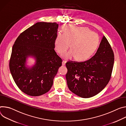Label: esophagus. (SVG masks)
I'll list each match as a JSON object with an SVG mask.
<instances>
[{
    "label": "esophagus",
    "mask_w": 126,
    "mask_h": 126,
    "mask_svg": "<svg viewBox=\"0 0 126 126\" xmlns=\"http://www.w3.org/2000/svg\"><path fill=\"white\" fill-rule=\"evenodd\" d=\"M66 61H65V60H63V62H62V65H64L65 64V63H66Z\"/></svg>",
    "instance_id": "34e87169"
}]
</instances>
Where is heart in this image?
<instances>
[{
	"label": "heart",
	"mask_w": 126,
	"mask_h": 126,
	"mask_svg": "<svg viewBox=\"0 0 126 126\" xmlns=\"http://www.w3.org/2000/svg\"><path fill=\"white\" fill-rule=\"evenodd\" d=\"M99 40L98 34L88 28L68 24L64 27L63 33L60 32L58 34L54 46L57 52L62 54L71 45L72 50L66 53L63 57L69 59L76 57L77 60L83 61L94 52Z\"/></svg>",
	"instance_id": "b5f03b06"
}]
</instances>
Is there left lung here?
<instances>
[{
	"mask_svg": "<svg viewBox=\"0 0 126 126\" xmlns=\"http://www.w3.org/2000/svg\"><path fill=\"white\" fill-rule=\"evenodd\" d=\"M114 63V54L104 36L94 56L81 62L66 63L68 89L77 95L89 98L101 92L109 82Z\"/></svg>",
	"mask_w": 126,
	"mask_h": 126,
	"instance_id": "1",
	"label": "left lung"
}]
</instances>
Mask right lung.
<instances>
[{
	"label": "right lung",
	"instance_id": "1",
	"mask_svg": "<svg viewBox=\"0 0 126 126\" xmlns=\"http://www.w3.org/2000/svg\"><path fill=\"white\" fill-rule=\"evenodd\" d=\"M59 24L37 22L20 33L13 45L9 69L16 85L24 93L39 96L51 89L62 60L55 51ZM29 56L36 60L32 68L26 66Z\"/></svg>",
	"mask_w": 126,
	"mask_h": 126
}]
</instances>
